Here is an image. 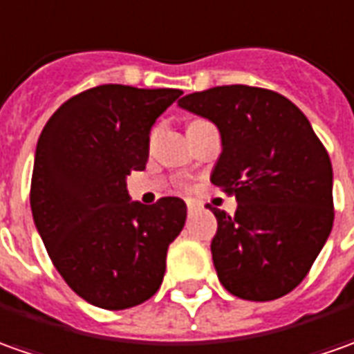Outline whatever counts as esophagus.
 Listing matches in <instances>:
<instances>
[{
  "label": "esophagus",
  "instance_id": "esophagus-1",
  "mask_svg": "<svg viewBox=\"0 0 354 354\" xmlns=\"http://www.w3.org/2000/svg\"><path fill=\"white\" fill-rule=\"evenodd\" d=\"M187 211H194V209H197V203L196 201H192V199H187Z\"/></svg>",
  "mask_w": 354,
  "mask_h": 354
}]
</instances>
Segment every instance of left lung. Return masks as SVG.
Returning <instances> with one entry per match:
<instances>
[{
	"mask_svg": "<svg viewBox=\"0 0 354 354\" xmlns=\"http://www.w3.org/2000/svg\"><path fill=\"white\" fill-rule=\"evenodd\" d=\"M211 120L223 153L211 182L234 194L236 213L217 217L211 242L218 281L244 300L297 288L333 227V170L326 147L288 98L248 85L213 86L178 100Z\"/></svg>",
	"mask_w": 354,
	"mask_h": 354,
	"instance_id": "left-lung-1",
	"label": "left lung"
}]
</instances>
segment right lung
<instances>
[{
    "mask_svg": "<svg viewBox=\"0 0 354 354\" xmlns=\"http://www.w3.org/2000/svg\"><path fill=\"white\" fill-rule=\"evenodd\" d=\"M182 91L100 85L71 96L38 137L30 209L48 256L71 290L104 310L137 306L162 283L186 223L180 197L129 201L149 133Z\"/></svg>",
    "mask_w": 354,
    "mask_h": 354,
    "instance_id": "obj_1",
    "label": "right lung"
}]
</instances>
